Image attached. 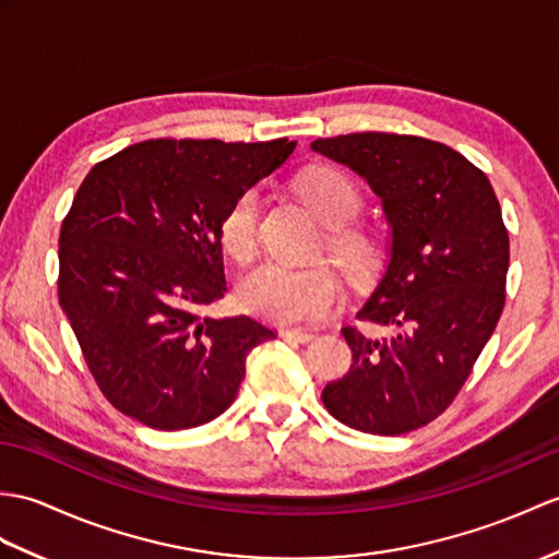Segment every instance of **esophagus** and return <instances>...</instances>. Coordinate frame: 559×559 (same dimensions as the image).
Masks as SVG:
<instances>
[{
  "instance_id": "1",
  "label": "esophagus",
  "mask_w": 559,
  "mask_h": 559,
  "mask_svg": "<svg viewBox=\"0 0 559 559\" xmlns=\"http://www.w3.org/2000/svg\"><path fill=\"white\" fill-rule=\"evenodd\" d=\"M281 335L285 341H293V343H300V345H307V343L314 341V333L300 331V329H285V331H281Z\"/></svg>"
}]
</instances>
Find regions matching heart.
Returning a JSON list of instances; mask_svg holds the SVG:
<instances>
[{
	"instance_id": "heart-1",
	"label": "heart",
	"mask_w": 559,
	"mask_h": 559,
	"mask_svg": "<svg viewBox=\"0 0 559 559\" xmlns=\"http://www.w3.org/2000/svg\"><path fill=\"white\" fill-rule=\"evenodd\" d=\"M300 194L331 228L329 250L349 271L367 274L379 259V245L369 233L349 228L361 212V194L345 171L314 166L300 178ZM218 240L238 264H248L259 248V190H242L221 216ZM240 305L254 317L274 323H311L331 317L343 305V285L329 266H288L266 262L240 285Z\"/></svg>"
}]
</instances>
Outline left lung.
Here are the masks:
<instances>
[{"label":"left lung","instance_id":"1","mask_svg":"<svg viewBox=\"0 0 559 559\" xmlns=\"http://www.w3.org/2000/svg\"><path fill=\"white\" fill-rule=\"evenodd\" d=\"M311 150L365 178L391 226L383 276L357 311L388 335L345 326L353 367L321 400L357 431H414L448 409L498 326L510 266L500 202L481 168L443 142L349 133Z\"/></svg>","mask_w":559,"mask_h":559}]
</instances>
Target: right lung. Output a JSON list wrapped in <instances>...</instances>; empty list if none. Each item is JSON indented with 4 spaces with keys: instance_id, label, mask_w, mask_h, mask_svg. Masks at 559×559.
I'll return each mask as SVG.
<instances>
[{
    "instance_id": "add662e5",
    "label": "right lung",
    "mask_w": 559,
    "mask_h": 559,
    "mask_svg": "<svg viewBox=\"0 0 559 559\" xmlns=\"http://www.w3.org/2000/svg\"><path fill=\"white\" fill-rule=\"evenodd\" d=\"M295 142L145 140L93 166L59 236V305L111 405L180 431L224 414L276 333L202 317L226 295L221 216Z\"/></svg>"
}]
</instances>
